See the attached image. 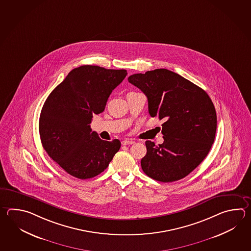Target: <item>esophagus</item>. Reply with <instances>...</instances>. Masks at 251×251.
<instances>
[{"label":"esophagus","instance_id":"obj_1","mask_svg":"<svg viewBox=\"0 0 251 251\" xmlns=\"http://www.w3.org/2000/svg\"><path fill=\"white\" fill-rule=\"evenodd\" d=\"M134 143H135V141L130 140V139H125V140H123V142H122L123 146H128V145H132Z\"/></svg>","mask_w":251,"mask_h":251}]
</instances>
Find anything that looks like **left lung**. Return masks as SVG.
<instances>
[{"mask_svg":"<svg viewBox=\"0 0 251 251\" xmlns=\"http://www.w3.org/2000/svg\"><path fill=\"white\" fill-rule=\"evenodd\" d=\"M149 101V113L162 124L164 143L146 141L144 173L162 182L179 180L205 158L215 140L217 118L214 103L201 87L166 69L128 77Z\"/></svg>","mask_w":251,"mask_h":251,"instance_id":"1","label":"left lung"}]
</instances>
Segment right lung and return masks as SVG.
Here are the masks:
<instances>
[{
  "instance_id": "obj_1",
  "label": "right lung",
  "mask_w": 251,
  "mask_h": 251,
  "mask_svg": "<svg viewBox=\"0 0 251 251\" xmlns=\"http://www.w3.org/2000/svg\"><path fill=\"white\" fill-rule=\"evenodd\" d=\"M126 70L83 65L73 69L49 95L42 108L39 133L46 153L77 179H90L106 169L121 148L92 131L93 114L102 113Z\"/></svg>"
}]
</instances>
